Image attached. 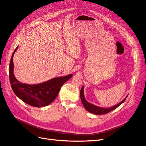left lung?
Here are the masks:
<instances>
[{"mask_svg":"<svg viewBox=\"0 0 146 146\" xmlns=\"http://www.w3.org/2000/svg\"><path fill=\"white\" fill-rule=\"evenodd\" d=\"M80 99H81V101L82 102V104L84 106L85 108L86 109V110L88 111V112L93 113V114H96V115H101V114H107L112 111H113L114 110L116 109L117 107L119 106L120 105H121L125 101V100L126 99V98L124 99L122 102H121L120 103L118 104L117 105L112 106L111 108H100L97 106H95L93 104H91L90 103H89L88 102H87V100H85V98H84V87H82L81 90H80Z\"/></svg>","mask_w":146,"mask_h":146,"instance_id":"8db88e82","label":"left lung"}]
</instances>
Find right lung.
Segmentation results:
<instances>
[{"label":"right lung","mask_w":146,"mask_h":146,"mask_svg":"<svg viewBox=\"0 0 146 146\" xmlns=\"http://www.w3.org/2000/svg\"><path fill=\"white\" fill-rule=\"evenodd\" d=\"M14 50L9 63V81L15 94L26 104L35 107H42L49 105L55 99L62 85L72 78V74L64 77L55 78L45 82L36 85L21 83L15 79L13 74Z\"/></svg>","instance_id":"obj_1"}]
</instances>
